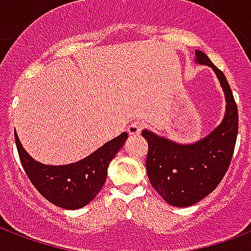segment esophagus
Here are the masks:
<instances>
[{
  "label": "esophagus",
  "instance_id": "34e87169",
  "mask_svg": "<svg viewBox=\"0 0 251 251\" xmlns=\"http://www.w3.org/2000/svg\"><path fill=\"white\" fill-rule=\"evenodd\" d=\"M141 131H142V124H140V122H133V124L129 125V127H127V133H129L130 136H138Z\"/></svg>",
  "mask_w": 251,
  "mask_h": 251
}]
</instances>
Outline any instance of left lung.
Wrapping results in <instances>:
<instances>
[{"label":"left lung","mask_w":251,"mask_h":251,"mask_svg":"<svg viewBox=\"0 0 251 251\" xmlns=\"http://www.w3.org/2000/svg\"><path fill=\"white\" fill-rule=\"evenodd\" d=\"M195 62L211 67L221 83L226 111L210 134L192 144H179L153 131L142 130L148 141L147 172L151 184L167 203L188 207L204 199L221 183L231 161L238 136V109L225 74L204 52L195 51Z\"/></svg>","instance_id":"1"}]
</instances>
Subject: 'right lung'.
<instances>
[{
    "label": "right lung",
    "mask_w": 251,
    "mask_h": 251,
    "mask_svg": "<svg viewBox=\"0 0 251 251\" xmlns=\"http://www.w3.org/2000/svg\"><path fill=\"white\" fill-rule=\"evenodd\" d=\"M16 147L25 174L48 201L64 210H77L87 205L103 187L107 168L127 140V133L115 137L87 157L67 165H46L26 153L14 134Z\"/></svg>",
    "instance_id": "add662e5"
}]
</instances>
